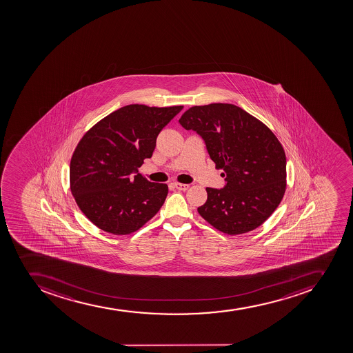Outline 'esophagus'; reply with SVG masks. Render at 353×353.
Here are the masks:
<instances>
[{"label": "esophagus", "instance_id": "1", "mask_svg": "<svg viewBox=\"0 0 353 353\" xmlns=\"http://www.w3.org/2000/svg\"><path fill=\"white\" fill-rule=\"evenodd\" d=\"M174 186L175 188L179 190H186L190 188V185L188 184H181V183H174Z\"/></svg>", "mask_w": 353, "mask_h": 353}]
</instances>
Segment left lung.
<instances>
[{
  "label": "left lung",
  "mask_w": 353,
  "mask_h": 353,
  "mask_svg": "<svg viewBox=\"0 0 353 353\" xmlns=\"http://www.w3.org/2000/svg\"><path fill=\"white\" fill-rule=\"evenodd\" d=\"M179 123L202 137L216 168L223 170L225 188H206L200 216L228 234H245L265 222L287 188L285 153L274 133L232 103L190 107Z\"/></svg>",
  "instance_id": "obj_1"
}]
</instances>
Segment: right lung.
<instances>
[{"label": "right lung", "mask_w": 353, "mask_h": 353, "mask_svg": "<svg viewBox=\"0 0 353 353\" xmlns=\"http://www.w3.org/2000/svg\"><path fill=\"white\" fill-rule=\"evenodd\" d=\"M183 106L128 105L82 137L70 163V188L82 213L108 234H130L156 216L168 186L137 172L157 137Z\"/></svg>", "instance_id": "add662e5"}]
</instances>
